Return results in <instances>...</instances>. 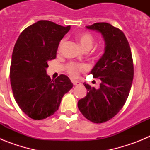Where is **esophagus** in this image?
I'll return each instance as SVG.
<instances>
[{
  "label": "esophagus",
  "mask_w": 150,
  "mask_h": 150,
  "mask_svg": "<svg viewBox=\"0 0 150 150\" xmlns=\"http://www.w3.org/2000/svg\"><path fill=\"white\" fill-rule=\"evenodd\" d=\"M72 83L74 86H80L81 85V83L78 80H72Z\"/></svg>",
  "instance_id": "obj_1"
}]
</instances>
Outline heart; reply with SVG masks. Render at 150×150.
Wrapping results in <instances>:
<instances>
[{"label":"heart","mask_w":150,"mask_h":150,"mask_svg":"<svg viewBox=\"0 0 150 150\" xmlns=\"http://www.w3.org/2000/svg\"><path fill=\"white\" fill-rule=\"evenodd\" d=\"M75 38H76V40L79 43L80 46L85 51L89 50L93 46L94 38L89 33H79V34H76ZM63 43L64 40L61 41L60 46L63 44ZM85 69H86V66L85 65H83V64H77L74 63V62L69 63L66 66V70H67V73L72 76H76L79 72L84 71Z\"/></svg>","instance_id":"b5f03b06"}]
</instances>
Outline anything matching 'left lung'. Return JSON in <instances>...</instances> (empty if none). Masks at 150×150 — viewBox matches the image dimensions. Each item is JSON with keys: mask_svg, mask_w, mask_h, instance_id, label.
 <instances>
[{"mask_svg": "<svg viewBox=\"0 0 150 150\" xmlns=\"http://www.w3.org/2000/svg\"><path fill=\"white\" fill-rule=\"evenodd\" d=\"M86 28L100 33L105 43L104 53L90 72L101 83L99 88L85 83L88 92L77 105L87 120L102 123L116 116L128 98L134 78L132 51L124 33L110 24L98 22Z\"/></svg>", "mask_w": 150, "mask_h": 150, "instance_id": "1", "label": "left lung"}]
</instances>
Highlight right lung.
<instances>
[{
    "mask_svg": "<svg viewBox=\"0 0 150 150\" xmlns=\"http://www.w3.org/2000/svg\"><path fill=\"white\" fill-rule=\"evenodd\" d=\"M70 29V25L38 21L21 33L14 46L10 71L12 90L18 107L33 120L53 115L64 95L72 88L66 75L52 80L46 74L48 62L55 59L61 40Z\"/></svg>",
    "mask_w": 150,
    "mask_h": 150,
    "instance_id": "1",
    "label": "right lung"
}]
</instances>
